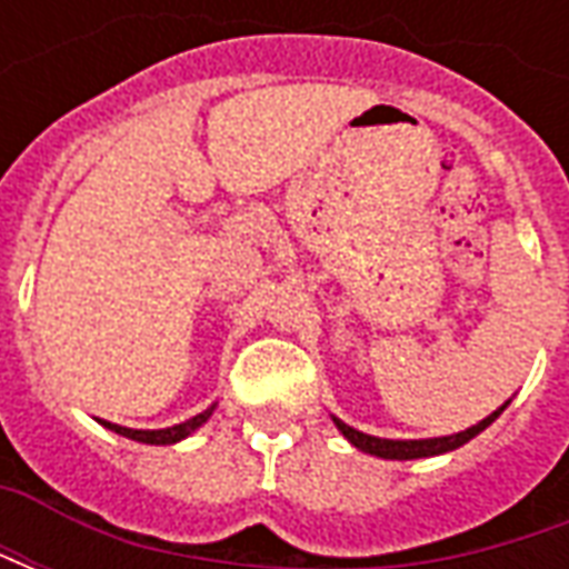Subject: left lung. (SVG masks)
<instances>
[{"mask_svg": "<svg viewBox=\"0 0 569 569\" xmlns=\"http://www.w3.org/2000/svg\"><path fill=\"white\" fill-rule=\"evenodd\" d=\"M502 408H497L490 418H485L481 423H476V427L463 429V432H453V436H441V439H378V436H366V432H359V429L347 427L345 420L338 418H335V427L341 429L345 439L350 441V445H357L359 451L375 453V457H383V460H418V457H436V453L453 451V448H460V445H466L469 439H476L481 429L490 427L493 420L500 418Z\"/></svg>", "mask_w": 569, "mask_h": 569, "instance_id": "obj_1", "label": "left lung"}]
</instances>
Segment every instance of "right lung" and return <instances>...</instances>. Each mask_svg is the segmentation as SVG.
<instances>
[{
	"mask_svg": "<svg viewBox=\"0 0 569 569\" xmlns=\"http://www.w3.org/2000/svg\"><path fill=\"white\" fill-rule=\"evenodd\" d=\"M210 415H212V408H207L203 415H194V418L186 420V423H176V427H167V429H128V427H118V423H109V420H100V423L112 429V432H118V436L142 441V445H173V441L191 436L200 423H207Z\"/></svg>",
	"mask_w": 569,
	"mask_h": 569,
	"instance_id": "obj_1",
	"label": "right lung"
}]
</instances>
